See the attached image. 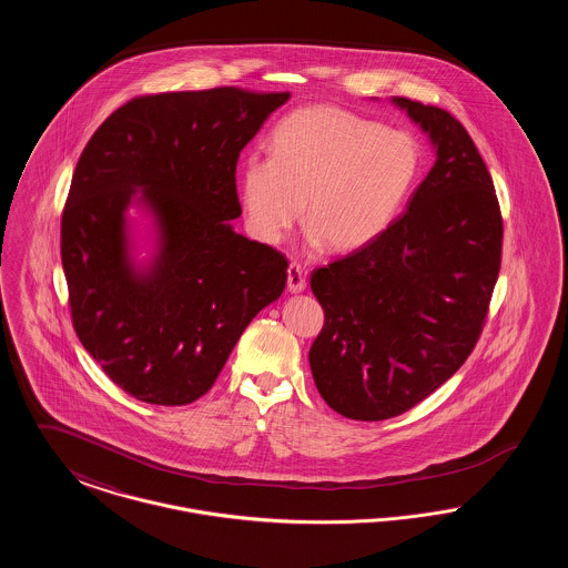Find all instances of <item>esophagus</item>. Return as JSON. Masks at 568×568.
<instances>
[{"mask_svg":"<svg viewBox=\"0 0 568 568\" xmlns=\"http://www.w3.org/2000/svg\"><path fill=\"white\" fill-rule=\"evenodd\" d=\"M287 290L292 294H300V292L306 290V274L296 262H292L290 268H287Z\"/></svg>","mask_w":568,"mask_h":568,"instance_id":"obj_1","label":"esophagus"}]
</instances>
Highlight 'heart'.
<instances>
[{"label": "heart", "instance_id": "heart-1", "mask_svg": "<svg viewBox=\"0 0 568 568\" xmlns=\"http://www.w3.org/2000/svg\"><path fill=\"white\" fill-rule=\"evenodd\" d=\"M419 146L400 130L327 104L287 114L271 135V160L239 174L246 225L281 243L304 211L308 241L349 253L377 241L405 206L419 174Z\"/></svg>", "mask_w": 568, "mask_h": 568}]
</instances>
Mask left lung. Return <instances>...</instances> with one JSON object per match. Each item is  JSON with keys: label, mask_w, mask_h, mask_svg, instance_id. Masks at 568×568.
<instances>
[{"label": "left lung", "mask_w": 568, "mask_h": 568, "mask_svg": "<svg viewBox=\"0 0 568 568\" xmlns=\"http://www.w3.org/2000/svg\"><path fill=\"white\" fill-rule=\"evenodd\" d=\"M428 135L434 162L377 241L311 274L325 313L308 362L336 413L396 417L473 352L500 271L503 219L486 163L449 112L392 98Z\"/></svg>", "instance_id": "left-lung-1"}]
</instances>
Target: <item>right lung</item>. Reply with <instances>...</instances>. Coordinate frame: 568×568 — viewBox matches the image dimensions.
Segmentation results:
<instances>
[{"label": "right lung", "instance_id": "add662e5", "mask_svg": "<svg viewBox=\"0 0 568 568\" xmlns=\"http://www.w3.org/2000/svg\"><path fill=\"white\" fill-rule=\"evenodd\" d=\"M287 100L236 87L135 98L82 151L61 216L72 322L142 403L204 396L285 290L287 260L230 221L241 151Z\"/></svg>", "mask_w": 568, "mask_h": 568}]
</instances>
